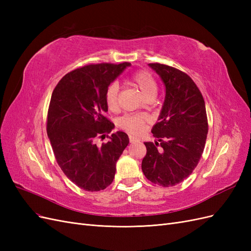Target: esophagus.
<instances>
[{"instance_id": "obj_1", "label": "esophagus", "mask_w": 251, "mask_h": 251, "mask_svg": "<svg viewBox=\"0 0 251 251\" xmlns=\"http://www.w3.org/2000/svg\"><path fill=\"white\" fill-rule=\"evenodd\" d=\"M138 139H136L135 137H133V136H130V142L131 143H134V142H137Z\"/></svg>"}]
</instances>
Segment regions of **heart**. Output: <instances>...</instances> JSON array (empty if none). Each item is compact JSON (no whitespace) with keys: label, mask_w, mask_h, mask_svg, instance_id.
<instances>
[{"label":"heart","mask_w":251,"mask_h":251,"mask_svg":"<svg viewBox=\"0 0 251 251\" xmlns=\"http://www.w3.org/2000/svg\"><path fill=\"white\" fill-rule=\"evenodd\" d=\"M132 82L147 100L157 94V82L148 71L135 72L132 75ZM104 101L110 111L117 112L119 110V83L117 81H112L108 85L104 92ZM148 120L149 117L146 114H127L119 119L118 126L132 135H139L144 131Z\"/></svg>","instance_id":"heart-1"}]
</instances>
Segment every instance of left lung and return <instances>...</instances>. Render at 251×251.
I'll list each match as a JSON object with an SVG mask.
<instances>
[{"label":"left lung","instance_id":"left-lung-1","mask_svg":"<svg viewBox=\"0 0 251 251\" xmlns=\"http://www.w3.org/2000/svg\"><path fill=\"white\" fill-rule=\"evenodd\" d=\"M165 86L159 123L153 128L158 141L144 142L141 169L151 182L174 186L193 173L202 156L208 132L205 102L199 88L184 72L162 64H149Z\"/></svg>","mask_w":251,"mask_h":251}]
</instances>
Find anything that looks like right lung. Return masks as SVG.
Listing matches in <instances>:
<instances>
[{
	"mask_svg": "<svg viewBox=\"0 0 251 251\" xmlns=\"http://www.w3.org/2000/svg\"><path fill=\"white\" fill-rule=\"evenodd\" d=\"M130 63L92 64L77 68L53 90L47 115V134L56 162L74 184L88 192L109 186L116 162L128 144L125 132L97 146L96 139L112 132L114 124L104 116V92Z\"/></svg>",
	"mask_w": 251,
	"mask_h": 251,
	"instance_id": "add662e5",
	"label": "right lung"
}]
</instances>
